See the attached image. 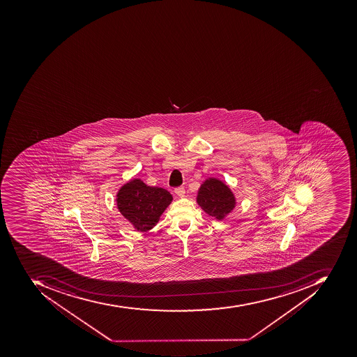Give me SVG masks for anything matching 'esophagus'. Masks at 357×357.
<instances>
[{"label": "esophagus", "mask_w": 357, "mask_h": 357, "mask_svg": "<svg viewBox=\"0 0 357 357\" xmlns=\"http://www.w3.org/2000/svg\"><path fill=\"white\" fill-rule=\"evenodd\" d=\"M175 193L178 197H183L185 195V187H178L175 189Z\"/></svg>", "instance_id": "1"}]
</instances>
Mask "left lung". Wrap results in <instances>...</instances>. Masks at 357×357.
Returning <instances> with one entry per match:
<instances>
[{
    "label": "left lung",
    "mask_w": 357,
    "mask_h": 357,
    "mask_svg": "<svg viewBox=\"0 0 357 357\" xmlns=\"http://www.w3.org/2000/svg\"><path fill=\"white\" fill-rule=\"evenodd\" d=\"M197 202L208 215L220 220L234 210L236 199L224 182L210 178L201 185Z\"/></svg>",
    "instance_id": "1"
}]
</instances>
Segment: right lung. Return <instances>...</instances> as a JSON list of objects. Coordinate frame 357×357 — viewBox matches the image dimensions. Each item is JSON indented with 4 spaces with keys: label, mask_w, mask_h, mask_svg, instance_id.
Segmentation results:
<instances>
[{
    "label": "right lung",
    "mask_w": 357,
    "mask_h": 357,
    "mask_svg": "<svg viewBox=\"0 0 357 357\" xmlns=\"http://www.w3.org/2000/svg\"><path fill=\"white\" fill-rule=\"evenodd\" d=\"M172 201L167 190L149 187L139 179L122 185L116 195L120 213L139 231L152 229Z\"/></svg>",
    "instance_id": "add662e5"
}]
</instances>
